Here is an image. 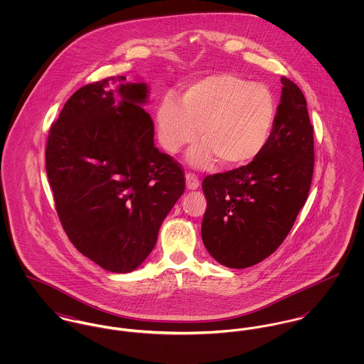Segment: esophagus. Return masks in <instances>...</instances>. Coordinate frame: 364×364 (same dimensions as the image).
Returning <instances> with one entry per match:
<instances>
[{
    "label": "esophagus",
    "instance_id": "obj_1",
    "mask_svg": "<svg viewBox=\"0 0 364 364\" xmlns=\"http://www.w3.org/2000/svg\"><path fill=\"white\" fill-rule=\"evenodd\" d=\"M185 178H186V188H188L189 191H195V189L199 188L200 181L198 179L196 175H193V173H186Z\"/></svg>",
    "mask_w": 364,
    "mask_h": 364
}]
</instances>
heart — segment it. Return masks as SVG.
<instances>
[{"mask_svg": "<svg viewBox=\"0 0 364 364\" xmlns=\"http://www.w3.org/2000/svg\"><path fill=\"white\" fill-rule=\"evenodd\" d=\"M277 114L272 91L232 73L211 74L188 85L181 102L165 95L156 110L161 147L175 154L199 137L189 162L206 168L215 159L221 166L251 164L264 150Z\"/></svg>", "mask_w": 364, "mask_h": 364, "instance_id": "obj_1", "label": "heart"}]
</instances>
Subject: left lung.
Masks as SVG:
<instances>
[{
  "label": "left lung",
  "instance_id": "8db88e82",
  "mask_svg": "<svg viewBox=\"0 0 364 364\" xmlns=\"http://www.w3.org/2000/svg\"><path fill=\"white\" fill-rule=\"evenodd\" d=\"M282 97L267 146L245 166L205 178L202 240L231 269L272 255L306 205L314 172V132L301 90L282 77Z\"/></svg>",
  "mask_w": 364,
  "mask_h": 364
}]
</instances>
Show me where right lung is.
Returning <instances> with one entry per match:
<instances>
[{
	"label": "right lung",
	"mask_w": 364,
	"mask_h": 364,
	"mask_svg": "<svg viewBox=\"0 0 364 364\" xmlns=\"http://www.w3.org/2000/svg\"><path fill=\"white\" fill-rule=\"evenodd\" d=\"M124 81L110 77L74 92L46 146V172L68 240L114 273H129L150 255L185 191L182 166L154 146V123L141 107L147 85Z\"/></svg>",
	"instance_id": "1"
}]
</instances>
